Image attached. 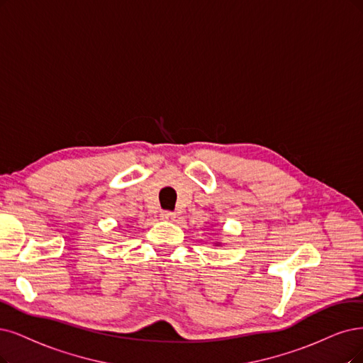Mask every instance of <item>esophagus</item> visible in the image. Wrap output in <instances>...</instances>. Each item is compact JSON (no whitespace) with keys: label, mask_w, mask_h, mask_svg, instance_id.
Here are the masks:
<instances>
[{"label":"esophagus","mask_w":363,"mask_h":363,"mask_svg":"<svg viewBox=\"0 0 363 363\" xmlns=\"http://www.w3.org/2000/svg\"><path fill=\"white\" fill-rule=\"evenodd\" d=\"M160 217H161V220H164V221H173L174 218H177V216H174L173 212H169V211L161 212Z\"/></svg>","instance_id":"esophagus-1"}]
</instances>
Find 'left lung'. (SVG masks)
<instances>
[{"label": "left lung", "instance_id": "8db88e82", "mask_svg": "<svg viewBox=\"0 0 363 363\" xmlns=\"http://www.w3.org/2000/svg\"><path fill=\"white\" fill-rule=\"evenodd\" d=\"M213 244H216V247H221V242H213Z\"/></svg>", "mask_w": 363, "mask_h": 363}]
</instances>
